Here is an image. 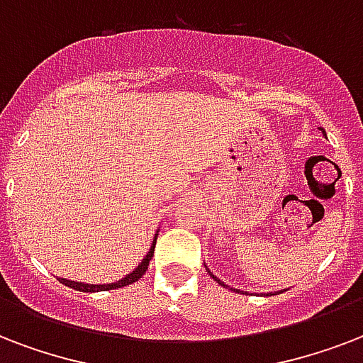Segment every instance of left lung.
Returning a JSON list of instances; mask_svg holds the SVG:
<instances>
[{"label":"left lung","instance_id":"left-lung-1","mask_svg":"<svg viewBox=\"0 0 363 363\" xmlns=\"http://www.w3.org/2000/svg\"><path fill=\"white\" fill-rule=\"evenodd\" d=\"M322 131H324V130H322ZM324 135H326V131H324ZM209 273H211V271H209ZM211 277H213V279H215V281H218V279H216V277L213 275V273H211ZM218 282H220V281H218ZM220 284H222V286H226V284H224V282H220ZM277 294H281V292H277Z\"/></svg>","mask_w":363,"mask_h":363}]
</instances>
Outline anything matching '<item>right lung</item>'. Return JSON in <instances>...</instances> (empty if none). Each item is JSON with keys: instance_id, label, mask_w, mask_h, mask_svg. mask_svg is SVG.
Here are the masks:
<instances>
[{"instance_id": "add662e5", "label": "right lung", "mask_w": 363, "mask_h": 363, "mask_svg": "<svg viewBox=\"0 0 363 363\" xmlns=\"http://www.w3.org/2000/svg\"><path fill=\"white\" fill-rule=\"evenodd\" d=\"M154 247H156V241L152 242V247L148 250V254L143 258V262L135 267V271H131L130 275L124 277L122 281L115 282V284H82V282H73V281H67V279H60L62 284L65 286L73 288V290H79V292H104V290H115V288H122V286H128V284H133L135 281H139L148 269V262L152 259L154 256Z\"/></svg>"}]
</instances>
